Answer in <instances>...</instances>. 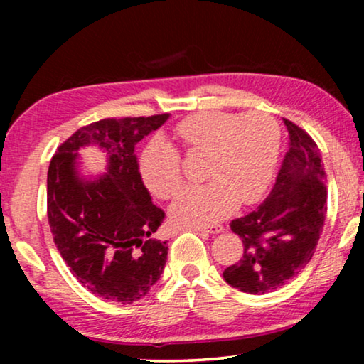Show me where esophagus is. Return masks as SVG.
<instances>
[{
  "mask_svg": "<svg viewBox=\"0 0 364 364\" xmlns=\"http://www.w3.org/2000/svg\"><path fill=\"white\" fill-rule=\"evenodd\" d=\"M193 230L197 232H207V233H220L225 230L222 225H212V227H193Z\"/></svg>",
  "mask_w": 364,
  "mask_h": 364,
  "instance_id": "esophagus-1",
  "label": "esophagus"
}]
</instances>
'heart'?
<instances>
[{"mask_svg":"<svg viewBox=\"0 0 364 364\" xmlns=\"http://www.w3.org/2000/svg\"><path fill=\"white\" fill-rule=\"evenodd\" d=\"M173 137L187 156L205 154L207 183L187 187L171 207L172 220L183 227H208L255 203L270 186L280 154V126L267 112L207 111L183 119ZM139 173L149 192L171 198L182 186V159L172 144L154 137L139 156Z\"/></svg>","mask_w":364,"mask_h":364,"instance_id":"1","label":"heart"}]
</instances>
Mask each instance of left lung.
Returning <instances> with one entry per match:
<instances>
[{
	"instance_id": "obj_1",
	"label": "left lung",
	"mask_w": 364,
	"mask_h": 364,
	"mask_svg": "<svg viewBox=\"0 0 364 364\" xmlns=\"http://www.w3.org/2000/svg\"><path fill=\"white\" fill-rule=\"evenodd\" d=\"M283 121L290 149L270 196L230 223L243 242V257L223 270V278L252 295L275 291L295 278L311 260L325 225L328 192L320 149L306 131Z\"/></svg>"
}]
</instances>
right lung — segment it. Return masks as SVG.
Returning a JSON list of instances; mask_svg holds the SVG:
<instances>
[{
  "label": "right lung",
  "instance_id": "right-lung-1",
  "mask_svg": "<svg viewBox=\"0 0 364 364\" xmlns=\"http://www.w3.org/2000/svg\"><path fill=\"white\" fill-rule=\"evenodd\" d=\"M168 114L102 119L77 129L54 154L48 171V220L73 275L94 295L134 303L161 278L167 242L154 238L166 213L151 200L134 147ZM96 143L108 152V173L86 181L77 151Z\"/></svg>",
  "mask_w": 364,
  "mask_h": 364
}]
</instances>
